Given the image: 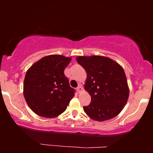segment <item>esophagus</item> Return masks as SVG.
I'll return each instance as SVG.
<instances>
[{
	"label": "esophagus",
	"mask_w": 153,
	"mask_h": 153,
	"mask_svg": "<svg viewBox=\"0 0 153 153\" xmlns=\"http://www.w3.org/2000/svg\"><path fill=\"white\" fill-rule=\"evenodd\" d=\"M76 91H77V92H78L79 93H81V92L83 91V88H82V86H81V85H79V86L76 88Z\"/></svg>",
	"instance_id": "obj_1"
}]
</instances>
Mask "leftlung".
Segmentation results:
<instances>
[{
    "instance_id": "1",
    "label": "left lung",
    "mask_w": 153,
    "mask_h": 153,
    "mask_svg": "<svg viewBox=\"0 0 153 153\" xmlns=\"http://www.w3.org/2000/svg\"><path fill=\"white\" fill-rule=\"evenodd\" d=\"M76 60L86 72L84 89L91 97V104L83 106L85 114L99 122L118 116L129 95L123 67L115 60L102 56H79Z\"/></svg>"
}]
</instances>
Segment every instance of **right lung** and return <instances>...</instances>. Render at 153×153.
<instances>
[{
    "label": "right lung",
    "mask_w": 153,
    "mask_h": 153,
    "mask_svg": "<svg viewBox=\"0 0 153 153\" xmlns=\"http://www.w3.org/2000/svg\"><path fill=\"white\" fill-rule=\"evenodd\" d=\"M72 58L49 55L42 58L27 70L24 96L33 112L45 118H55L66 110L74 96V90L64 74Z\"/></svg>",
    "instance_id": "1"
}]
</instances>
